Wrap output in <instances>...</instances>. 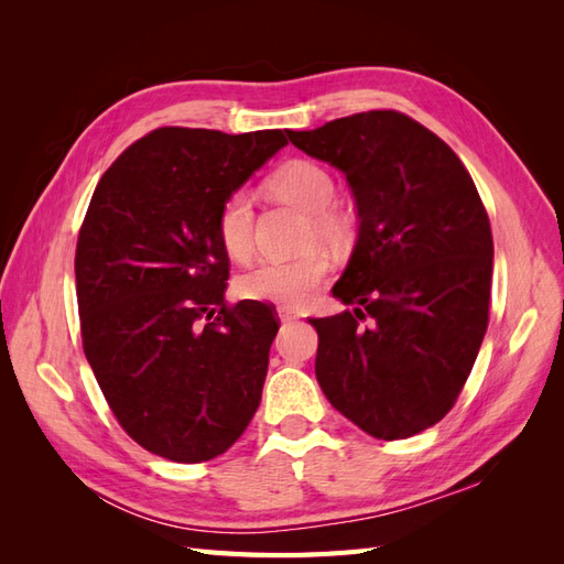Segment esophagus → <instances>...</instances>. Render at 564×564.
<instances>
[{"mask_svg":"<svg viewBox=\"0 0 564 564\" xmlns=\"http://www.w3.org/2000/svg\"><path fill=\"white\" fill-rule=\"evenodd\" d=\"M278 317H280V322H294V319H299V315L294 313V311H289V308H280L278 311Z\"/></svg>","mask_w":564,"mask_h":564,"instance_id":"obj_1","label":"esophagus"}]
</instances>
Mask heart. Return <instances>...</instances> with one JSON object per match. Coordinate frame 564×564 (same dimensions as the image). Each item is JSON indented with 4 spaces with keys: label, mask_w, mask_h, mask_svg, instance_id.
<instances>
[{
    "label": "heart",
    "mask_w": 564,
    "mask_h": 564,
    "mask_svg": "<svg viewBox=\"0 0 564 564\" xmlns=\"http://www.w3.org/2000/svg\"><path fill=\"white\" fill-rule=\"evenodd\" d=\"M270 191L311 214V237L319 242L338 245L346 237L344 218L332 212L336 181L322 164L311 160L282 164L270 176ZM216 230L230 259H247L253 247V199L247 191H235L220 204ZM327 270L329 261L322 251H308L292 261H261L237 280V292L251 301L301 305L311 299Z\"/></svg>",
    "instance_id": "1"
}]
</instances>
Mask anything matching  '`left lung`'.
Masks as SVG:
<instances>
[{
    "label": "left lung",
    "instance_id": "left-lung-1",
    "mask_svg": "<svg viewBox=\"0 0 564 564\" xmlns=\"http://www.w3.org/2000/svg\"><path fill=\"white\" fill-rule=\"evenodd\" d=\"M286 135L344 172L360 218L332 289L355 308L311 319L317 383L367 435L412 437L454 406L487 332L494 242L482 199L454 150L395 110Z\"/></svg>",
    "mask_w": 564,
    "mask_h": 564
}]
</instances>
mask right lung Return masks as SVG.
Instances as JSON below:
<instances>
[{
  "mask_svg": "<svg viewBox=\"0 0 564 564\" xmlns=\"http://www.w3.org/2000/svg\"><path fill=\"white\" fill-rule=\"evenodd\" d=\"M284 145L280 129H155L115 160L84 216V355L119 425L176 464L230 449L261 404L280 327L261 301L226 305L216 220Z\"/></svg>",
  "mask_w": 564,
  "mask_h": 564,
  "instance_id": "1",
  "label": "right lung"
}]
</instances>
